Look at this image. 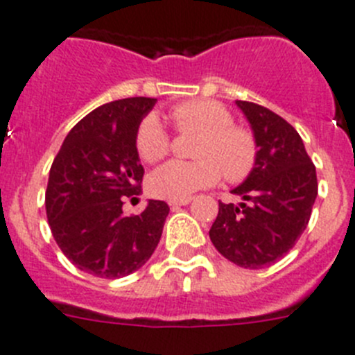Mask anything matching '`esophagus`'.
Listing matches in <instances>:
<instances>
[{"instance_id": "esophagus-1", "label": "esophagus", "mask_w": 355, "mask_h": 355, "mask_svg": "<svg viewBox=\"0 0 355 355\" xmlns=\"http://www.w3.org/2000/svg\"><path fill=\"white\" fill-rule=\"evenodd\" d=\"M191 201H193V198H180V200H170L168 203H170V207H182V205H189Z\"/></svg>"}]
</instances>
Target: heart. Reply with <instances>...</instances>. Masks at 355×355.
<instances>
[{
  "instance_id": "1",
  "label": "heart",
  "mask_w": 355,
  "mask_h": 355,
  "mask_svg": "<svg viewBox=\"0 0 355 355\" xmlns=\"http://www.w3.org/2000/svg\"><path fill=\"white\" fill-rule=\"evenodd\" d=\"M178 132H200L194 155L198 161H170L148 177L154 196L180 200L226 180H244L257 164L258 143L253 130L233 122V114L217 101L182 102L170 111ZM136 152L145 162L161 161L171 150V138L157 114L141 118L134 134Z\"/></svg>"
}]
</instances>
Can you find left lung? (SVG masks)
Returning a JSON list of instances; mask_svg holds the SVG:
<instances>
[{
  "label": "left lung",
  "mask_w": 355,
  "mask_h": 355,
  "mask_svg": "<svg viewBox=\"0 0 355 355\" xmlns=\"http://www.w3.org/2000/svg\"><path fill=\"white\" fill-rule=\"evenodd\" d=\"M237 106L254 130L257 164L232 191L244 203L219 201L209 235L230 261L261 269L285 257L308 226L318 194L317 170L285 118L254 102L237 101Z\"/></svg>",
  "instance_id": "obj_1"
}]
</instances>
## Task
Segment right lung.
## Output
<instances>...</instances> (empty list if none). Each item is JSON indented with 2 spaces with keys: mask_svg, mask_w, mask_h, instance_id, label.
<instances>
[{
  "mask_svg": "<svg viewBox=\"0 0 355 355\" xmlns=\"http://www.w3.org/2000/svg\"><path fill=\"white\" fill-rule=\"evenodd\" d=\"M157 98L110 102L76 123L54 157L46 189L51 232L67 258L97 277L129 276L157 248L170 207L150 200L139 216H123L141 193L145 170L134 145L136 127Z\"/></svg>",
  "mask_w": 355,
  "mask_h": 355,
  "instance_id": "add662e5",
  "label": "right lung"
}]
</instances>
